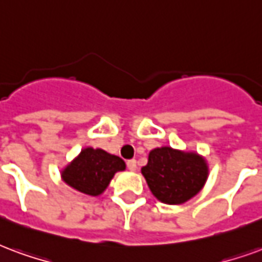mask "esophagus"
Wrapping results in <instances>:
<instances>
[{
  "label": "esophagus",
  "mask_w": 262,
  "mask_h": 262,
  "mask_svg": "<svg viewBox=\"0 0 262 262\" xmlns=\"http://www.w3.org/2000/svg\"><path fill=\"white\" fill-rule=\"evenodd\" d=\"M126 165H127V169L132 170V172H135L137 169V161L136 160H129L126 162Z\"/></svg>",
  "instance_id": "obj_1"
}]
</instances>
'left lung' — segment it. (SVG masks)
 Here are the masks:
<instances>
[{"label": "left lung", "mask_w": 262, "mask_h": 262, "mask_svg": "<svg viewBox=\"0 0 262 262\" xmlns=\"http://www.w3.org/2000/svg\"><path fill=\"white\" fill-rule=\"evenodd\" d=\"M208 164L195 151L157 147L150 151L141 173L157 200L170 205L183 204L204 187Z\"/></svg>", "instance_id": "8db88e82"}]
</instances>
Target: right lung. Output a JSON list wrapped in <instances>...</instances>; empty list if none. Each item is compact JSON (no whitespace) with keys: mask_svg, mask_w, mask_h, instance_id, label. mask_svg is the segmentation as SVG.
Returning a JSON list of instances; mask_svg holds the SVG:
<instances>
[{"mask_svg":"<svg viewBox=\"0 0 262 262\" xmlns=\"http://www.w3.org/2000/svg\"><path fill=\"white\" fill-rule=\"evenodd\" d=\"M125 169V161L118 156L102 148L86 147L62 168L61 178L73 190L97 197L105 191L116 172Z\"/></svg>","mask_w":262,"mask_h":262,"instance_id":"right-lung-1","label":"right lung"}]
</instances>
